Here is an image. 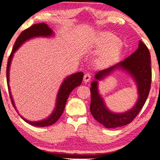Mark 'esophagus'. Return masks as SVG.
<instances>
[{
  "mask_svg": "<svg viewBox=\"0 0 160 160\" xmlns=\"http://www.w3.org/2000/svg\"><path fill=\"white\" fill-rule=\"evenodd\" d=\"M91 79H92V75L89 73H86L84 74V77H83V81L84 82H89L91 80Z\"/></svg>",
  "mask_w": 160,
  "mask_h": 160,
  "instance_id": "1",
  "label": "esophagus"
}]
</instances>
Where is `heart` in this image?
I'll return each mask as SVG.
<instances>
[{
	"mask_svg": "<svg viewBox=\"0 0 160 160\" xmlns=\"http://www.w3.org/2000/svg\"><path fill=\"white\" fill-rule=\"evenodd\" d=\"M95 48L102 52L98 58V62L101 65L111 63L118 58L121 52V43L118 38L110 32L100 33L95 39Z\"/></svg>",
	"mask_w": 160,
	"mask_h": 160,
	"instance_id": "obj_1",
	"label": "heart"
}]
</instances>
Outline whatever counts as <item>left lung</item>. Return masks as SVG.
<instances>
[{"label": "left lung", "instance_id": "8db88e82", "mask_svg": "<svg viewBox=\"0 0 160 160\" xmlns=\"http://www.w3.org/2000/svg\"><path fill=\"white\" fill-rule=\"evenodd\" d=\"M117 68H122L132 75L138 87L139 98L134 107L122 114L111 112L104 106L98 93L97 80L108 76ZM151 54L146 45L141 40L136 52L126 59L111 67L99 71L95 75V80L91 87L90 111L98 122L107 128H114L129 124L134 120L145 103L149 94L151 84Z\"/></svg>", "mask_w": 160, "mask_h": 160}]
</instances>
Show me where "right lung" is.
Returning <instances> with one entry per match:
<instances>
[{"instance_id":"1","label":"right lung","mask_w":160,"mask_h":160,"mask_svg":"<svg viewBox=\"0 0 160 160\" xmlns=\"http://www.w3.org/2000/svg\"><path fill=\"white\" fill-rule=\"evenodd\" d=\"M53 35V32L50 29L48 26L44 23H36L30 26L29 28L26 29L20 34L18 38L16 40L15 45H14L12 50L11 54L9 57L7 62V86L8 89H9V92L10 94V98H11L12 104L15 108V104H14V101L12 98L11 93H10V88L9 86V67L10 63H11L12 58L13 57V54L15 53L16 50L21 46V45L26 40L30 39V38L38 37V36H43V37H48V36H51ZM82 78H83V73L82 72H78L68 77L67 78L64 80L62 82L61 86H60L59 92L58 94V99H57V104L56 108L54 111L52 113L51 116L48 117L46 120L42 121H38V122H30L29 120H26L24 119L23 117L21 118L26 121V122L29 124L33 125V126L36 127H45L48 126V125H52L54 123H55L58 119L61 116L62 112H63L64 108H65L66 101L68 100V96H69L70 93L73 91L76 87H78L81 84ZM16 109V108H15Z\"/></svg>"}]
</instances>
